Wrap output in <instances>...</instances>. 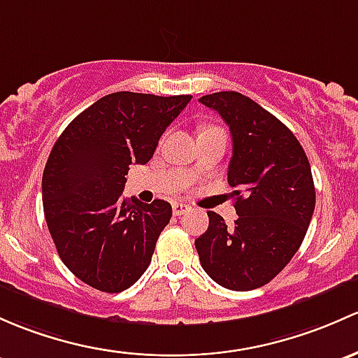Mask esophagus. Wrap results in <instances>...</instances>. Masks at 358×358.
I'll return each instance as SVG.
<instances>
[{
    "label": "esophagus",
    "mask_w": 358,
    "mask_h": 358,
    "mask_svg": "<svg viewBox=\"0 0 358 358\" xmlns=\"http://www.w3.org/2000/svg\"><path fill=\"white\" fill-rule=\"evenodd\" d=\"M190 210V206L183 204V202H173V214L175 216H182V214L189 213Z\"/></svg>",
    "instance_id": "esophagus-1"
}]
</instances>
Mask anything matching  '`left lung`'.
<instances>
[{
	"mask_svg": "<svg viewBox=\"0 0 358 358\" xmlns=\"http://www.w3.org/2000/svg\"><path fill=\"white\" fill-rule=\"evenodd\" d=\"M229 127L233 156L228 183L235 224L209 210V228L195 240L202 269L221 287L248 292L269 283L302 245L315 189L310 164L285 123L235 90L199 99Z\"/></svg>",
	"mask_w": 358,
	"mask_h": 358,
	"instance_id": "8db88e82",
	"label": "left lung"
}]
</instances>
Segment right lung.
Returning <instances> with one entry per match:
<instances>
[{
	"label": "right lung",
	"instance_id": "right-lung-1",
	"mask_svg": "<svg viewBox=\"0 0 358 358\" xmlns=\"http://www.w3.org/2000/svg\"><path fill=\"white\" fill-rule=\"evenodd\" d=\"M192 96L113 92L82 111L52 145L43 206L59 259L106 293L130 288L152 259L171 206L122 197L130 164H145Z\"/></svg>",
	"mask_w": 358,
	"mask_h": 358
}]
</instances>
